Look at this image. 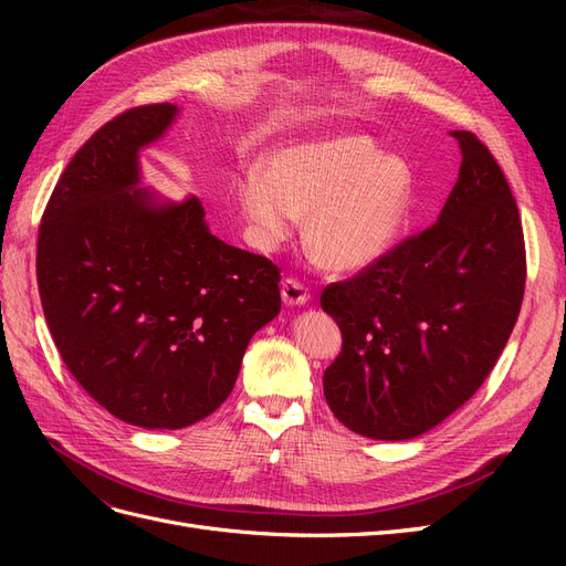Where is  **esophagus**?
Instances as JSON below:
<instances>
[{"instance_id":"esophagus-1","label":"esophagus","mask_w":566,"mask_h":566,"mask_svg":"<svg viewBox=\"0 0 566 566\" xmlns=\"http://www.w3.org/2000/svg\"><path fill=\"white\" fill-rule=\"evenodd\" d=\"M281 295H283V302L290 304V306H300V304H306L312 297L310 287H306L304 283H300L297 279H285L283 285H281Z\"/></svg>"}]
</instances>
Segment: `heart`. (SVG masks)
<instances>
[{
	"instance_id": "heart-1",
	"label": "heart",
	"mask_w": 566,
	"mask_h": 566,
	"mask_svg": "<svg viewBox=\"0 0 566 566\" xmlns=\"http://www.w3.org/2000/svg\"><path fill=\"white\" fill-rule=\"evenodd\" d=\"M410 172L366 136H328L273 150L238 184L252 243L273 252L306 219V245L333 271L385 254L408 208Z\"/></svg>"
}]
</instances>
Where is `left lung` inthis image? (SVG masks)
Wrapping results in <instances>:
<instances>
[{
	"label": "left lung",
	"instance_id": "obj_1",
	"mask_svg": "<svg viewBox=\"0 0 566 566\" xmlns=\"http://www.w3.org/2000/svg\"><path fill=\"white\" fill-rule=\"evenodd\" d=\"M451 136L462 163L434 224L321 293L342 333L325 401L370 439H413L449 418L482 387L522 310L517 202L486 144Z\"/></svg>",
	"mask_w": 566,
	"mask_h": 566
}]
</instances>
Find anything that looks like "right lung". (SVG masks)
I'll use <instances>...</instances> for the list:
<instances>
[{
	"label": "right lung",
	"instance_id": "right-lung-1",
	"mask_svg": "<svg viewBox=\"0 0 566 566\" xmlns=\"http://www.w3.org/2000/svg\"><path fill=\"white\" fill-rule=\"evenodd\" d=\"M177 106H136L67 163L38 233V287L63 364L108 413L181 430L227 401L250 337L281 312V269L227 245L198 198L156 205L139 148Z\"/></svg>",
	"mask_w": 566,
	"mask_h": 566
}]
</instances>
